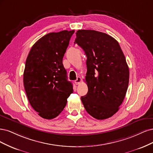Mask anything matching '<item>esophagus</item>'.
<instances>
[{
	"label": "esophagus",
	"mask_w": 153,
	"mask_h": 153,
	"mask_svg": "<svg viewBox=\"0 0 153 153\" xmlns=\"http://www.w3.org/2000/svg\"><path fill=\"white\" fill-rule=\"evenodd\" d=\"M81 82V78L80 77H77V79L75 81L76 85H79Z\"/></svg>",
	"instance_id": "obj_1"
}]
</instances>
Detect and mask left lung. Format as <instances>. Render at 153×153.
<instances>
[{
    "mask_svg": "<svg viewBox=\"0 0 153 153\" xmlns=\"http://www.w3.org/2000/svg\"><path fill=\"white\" fill-rule=\"evenodd\" d=\"M87 56L88 88L81 101L88 114L105 120L119 110L128 86L129 68L119 43L105 33L79 30L74 42Z\"/></svg>",
    "mask_w": 153,
    "mask_h": 153,
    "instance_id": "left-lung-1",
    "label": "left lung"
}]
</instances>
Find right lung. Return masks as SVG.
Segmentation results:
<instances>
[{
    "label": "right lung",
    "mask_w": 153,
    "mask_h": 153,
    "mask_svg": "<svg viewBox=\"0 0 153 153\" xmlns=\"http://www.w3.org/2000/svg\"><path fill=\"white\" fill-rule=\"evenodd\" d=\"M74 30L49 33L33 44L23 73V84L33 109L44 119L60 114L73 92L62 63Z\"/></svg>",
    "instance_id": "obj_1"
}]
</instances>
